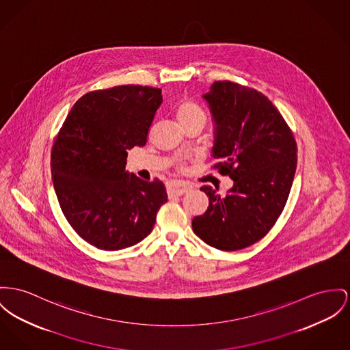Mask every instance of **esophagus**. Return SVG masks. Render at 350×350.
<instances>
[{
    "instance_id": "34e87169",
    "label": "esophagus",
    "mask_w": 350,
    "mask_h": 350,
    "mask_svg": "<svg viewBox=\"0 0 350 350\" xmlns=\"http://www.w3.org/2000/svg\"><path fill=\"white\" fill-rule=\"evenodd\" d=\"M191 189V186L185 182H176V180H171L167 183V192L170 195H176L180 196L183 193H186Z\"/></svg>"
}]
</instances>
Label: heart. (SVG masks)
<instances>
[{
    "mask_svg": "<svg viewBox=\"0 0 350 350\" xmlns=\"http://www.w3.org/2000/svg\"><path fill=\"white\" fill-rule=\"evenodd\" d=\"M175 117L183 129L195 123L204 124L207 119L203 107L193 100H183L182 103H179L175 111Z\"/></svg>",
    "mask_w": 350,
    "mask_h": 350,
    "instance_id": "obj_1",
    "label": "heart"
}]
</instances>
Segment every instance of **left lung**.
<instances>
[{
    "instance_id": "obj_1",
    "label": "left lung",
    "mask_w": 350,
    "mask_h": 350,
    "mask_svg": "<svg viewBox=\"0 0 350 350\" xmlns=\"http://www.w3.org/2000/svg\"><path fill=\"white\" fill-rule=\"evenodd\" d=\"M215 127L212 157L221 175L233 180L226 196L212 187L207 211L193 217L192 230L221 251L255 244L275 226L288 200L297 165V146L273 103L255 89L216 81L203 95Z\"/></svg>"
}]
</instances>
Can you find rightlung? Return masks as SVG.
I'll use <instances>...</instances> for the list:
<instances>
[{
  "label": "right lung",
  "instance_id": "obj_1",
  "mask_svg": "<svg viewBox=\"0 0 350 350\" xmlns=\"http://www.w3.org/2000/svg\"><path fill=\"white\" fill-rule=\"evenodd\" d=\"M161 89L116 86L81 96L51 148V176L58 203L72 230L105 251L138 244L167 202L159 179L127 172V150L144 146Z\"/></svg>",
  "mask_w": 350,
  "mask_h": 350
}]
</instances>
